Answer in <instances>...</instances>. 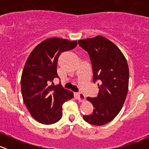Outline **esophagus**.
Here are the masks:
<instances>
[{"instance_id": "obj_1", "label": "esophagus", "mask_w": 149, "mask_h": 149, "mask_svg": "<svg viewBox=\"0 0 149 149\" xmlns=\"http://www.w3.org/2000/svg\"><path fill=\"white\" fill-rule=\"evenodd\" d=\"M76 96H77L78 100L80 102H84L86 100L85 95L82 94V93H78V94H76Z\"/></svg>"}]
</instances>
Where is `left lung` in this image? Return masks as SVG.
<instances>
[{
	"label": "left lung",
	"instance_id": "obj_1",
	"mask_svg": "<svg viewBox=\"0 0 149 149\" xmlns=\"http://www.w3.org/2000/svg\"><path fill=\"white\" fill-rule=\"evenodd\" d=\"M79 45L89 55L93 81L99 82L97 97L87 98L94 111L83 118L91 125H103L118 115L125 100L129 82L127 61L120 49L102 36L79 40Z\"/></svg>",
	"mask_w": 149,
	"mask_h": 149
}]
</instances>
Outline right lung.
<instances>
[{
    "label": "right lung",
    "mask_w": 149,
    "mask_h": 149,
    "mask_svg": "<svg viewBox=\"0 0 149 149\" xmlns=\"http://www.w3.org/2000/svg\"><path fill=\"white\" fill-rule=\"evenodd\" d=\"M77 41L49 38L36 47L28 57L22 72L21 88L24 102L31 116L42 124H53L62 118V105L73 97V93L61 84L57 64L60 55L76 47Z\"/></svg>",
    "instance_id": "1"
}]
</instances>
